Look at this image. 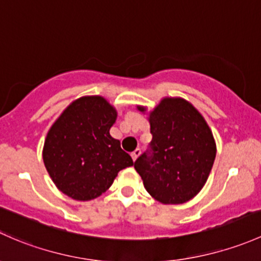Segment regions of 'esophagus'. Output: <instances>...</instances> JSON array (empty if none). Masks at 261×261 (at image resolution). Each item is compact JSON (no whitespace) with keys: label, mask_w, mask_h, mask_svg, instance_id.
Listing matches in <instances>:
<instances>
[{"label":"esophagus","mask_w":261,"mask_h":261,"mask_svg":"<svg viewBox=\"0 0 261 261\" xmlns=\"http://www.w3.org/2000/svg\"><path fill=\"white\" fill-rule=\"evenodd\" d=\"M139 154H141V149H139V148H137L136 150H134V152H132V158H133V161H136L137 160V158H138V155Z\"/></svg>","instance_id":"esophagus-1"}]
</instances>
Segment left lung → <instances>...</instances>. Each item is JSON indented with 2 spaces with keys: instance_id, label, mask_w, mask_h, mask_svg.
<instances>
[{
  "instance_id": "obj_1",
  "label": "left lung",
  "mask_w": 261,
  "mask_h": 261,
  "mask_svg": "<svg viewBox=\"0 0 261 261\" xmlns=\"http://www.w3.org/2000/svg\"><path fill=\"white\" fill-rule=\"evenodd\" d=\"M141 112L143 107H138ZM152 141L134 168L153 198L167 205L195 197L207 181L216 144L197 109L181 98H166L149 114Z\"/></svg>"
}]
</instances>
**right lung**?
<instances>
[{
    "mask_svg": "<svg viewBox=\"0 0 261 261\" xmlns=\"http://www.w3.org/2000/svg\"><path fill=\"white\" fill-rule=\"evenodd\" d=\"M117 112L101 96L71 103L50 128L42 158L54 184L77 201L98 197L133 160L109 134Z\"/></svg>",
    "mask_w": 261,
    "mask_h": 261,
    "instance_id": "add662e5",
    "label": "right lung"
}]
</instances>
